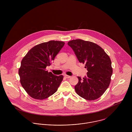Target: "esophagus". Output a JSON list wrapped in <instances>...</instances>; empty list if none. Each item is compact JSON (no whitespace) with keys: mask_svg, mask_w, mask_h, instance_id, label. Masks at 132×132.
Returning a JSON list of instances; mask_svg holds the SVG:
<instances>
[{"mask_svg":"<svg viewBox=\"0 0 132 132\" xmlns=\"http://www.w3.org/2000/svg\"><path fill=\"white\" fill-rule=\"evenodd\" d=\"M64 77H65L66 78H67V79L71 78V76H70L67 75H65Z\"/></svg>","mask_w":132,"mask_h":132,"instance_id":"1","label":"esophagus"}]
</instances>
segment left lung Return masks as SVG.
Returning a JSON list of instances; mask_svg holds the SVG:
<instances>
[{
  "mask_svg": "<svg viewBox=\"0 0 132 132\" xmlns=\"http://www.w3.org/2000/svg\"><path fill=\"white\" fill-rule=\"evenodd\" d=\"M80 63H85L88 72L75 86L76 92L83 98L91 101L99 98L109 86L112 75L111 61L105 51L97 44L80 39L68 43Z\"/></svg>",
  "mask_w": 132,
  "mask_h": 132,
  "instance_id": "8db88e82",
  "label": "left lung"
}]
</instances>
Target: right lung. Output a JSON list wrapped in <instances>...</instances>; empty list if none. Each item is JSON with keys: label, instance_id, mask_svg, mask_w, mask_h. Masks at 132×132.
<instances>
[{"label": "right lung", "instance_id": "1", "mask_svg": "<svg viewBox=\"0 0 132 132\" xmlns=\"http://www.w3.org/2000/svg\"><path fill=\"white\" fill-rule=\"evenodd\" d=\"M61 41L50 40L35 46L23 57L19 69L21 84L31 97L43 100L54 94L63 76L46 70L63 47Z\"/></svg>", "mask_w": 132, "mask_h": 132}]
</instances>
